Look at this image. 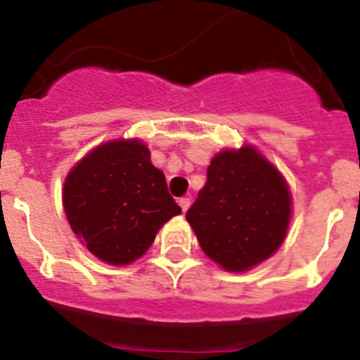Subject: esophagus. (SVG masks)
I'll return each mask as SVG.
<instances>
[{"label": "esophagus", "mask_w": 360, "mask_h": 360, "mask_svg": "<svg viewBox=\"0 0 360 360\" xmlns=\"http://www.w3.org/2000/svg\"><path fill=\"white\" fill-rule=\"evenodd\" d=\"M178 205H180V207H182V211L186 212L187 209H189V205H191V198H187V196H184V198L178 200Z\"/></svg>", "instance_id": "obj_1"}]
</instances>
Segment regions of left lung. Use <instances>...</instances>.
I'll return each instance as SVG.
<instances>
[{"label": "left lung", "mask_w": 360, "mask_h": 360, "mask_svg": "<svg viewBox=\"0 0 360 360\" xmlns=\"http://www.w3.org/2000/svg\"><path fill=\"white\" fill-rule=\"evenodd\" d=\"M290 216L285 176L247 144L214 155L186 218L212 262L227 272H245L281 247Z\"/></svg>", "instance_id": "obj_1"}]
</instances>
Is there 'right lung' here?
Listing matches in <instances>:
<instances>
[{
    "label": "right lung",
    "instance_id": "obj_1",
    "mask_svg": "<svg viewBox=\"0 0 360 360\" xmlns=\"http://www.w3.org/2000/svg\"><path fill=\"white\" fill-rule=\"evenodd\" d=\"M63 207L73 234L108 265L144 256L162 225L182 212L139 139L104 142L82 157L65 178Z\"/></svg>",
    "mask_w": 360,
    "mask_h": 360
}]
</instances>
